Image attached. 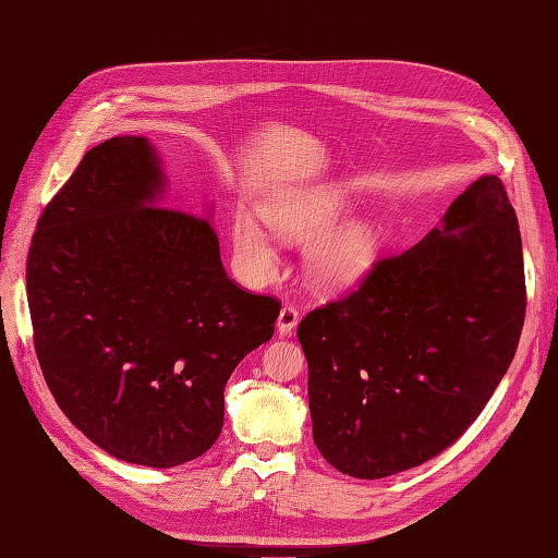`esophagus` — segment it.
I'll return each instance as SVG.
<instances>
[{"instance_id": "34e87169", "label": "esophagus", "mask_w": 558, "mask_h": 558, "mask_svg": "<svg viewBox=\"0 0 558 558\" xmlns=\"http://www.w3.org/2000/svg\"><path fill=\"white\" fill-rule=\"evenodd\" d=\"M298 320H300L298 310H295L293 305H283L281 312H279V318H277V332H279L281 337L293 335V330H295V326H298Z\"/></svg>"}]
</instances>
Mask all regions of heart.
<instances>
[{
  "instance_id": "obj_1",
  "label": "heart",
  "mask_w": 558,
  "mask_h": 558,
  "mask_svg": "<svg viewBox=\"0 0 558 558\" xmlns=\"http://www.w3.org/2000/svg\"><path fill=\"white\" fill-rule=\"evenodd\" d=\"M349 202L337 191H302L269 199L260 214L279 238L310 242L307 277L324 291H347L363 281L379 258V238L365 221L332 225L347 214ZM232 248L253 277H265L277 265V246L256 218L240 211L232 221Z\"/></svg>"
}]
</instances>
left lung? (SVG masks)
Here are the masks:
<instances>
[{"label": "left lung", "instance_id": "obj_1", "mask_svg": "<svg viewBox=\"0 0 558 558\" xmlns=\"http://www.w3.org/2000/svg\"><path fill=\"white\" fill-rule=\"evenodd\" d=\"M523 316L517 214L502 181L486 174L440 228L300 320L318 451L359 480L445 451L508 373Z\"/></svg>", "mask_w": 558, "mask_h": 558}]
</instances>
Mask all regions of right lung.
<instances>
[{
  "mask_svg": "<svg viewBox=\"0 0 558 558\" xmlns=\"http://www.w3.org/2000/svg\"><path fill=\"white\" fill-rule=\"evenodd\" d=\"M162 193L148 140H107L48 202L27 256L50 393L90 442L148 468L218 440L226 384L281 310L226 275L209 218L162 207Z\"/></svg>",
  "mask_w": 558,
  "mask_h": 558,
  "instance_id": "obj_1",
  "label": "right lung"
}]
</instances>
